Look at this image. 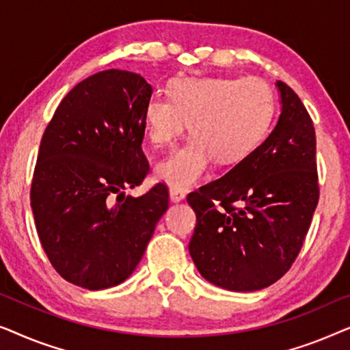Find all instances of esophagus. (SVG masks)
<instances>
[{"label":"esophagus","mask_w":350,"mask_h":350,"mask_svg":"<svg viewBox=\"0 0 350 350\" xmlns=\"http://www.w3.org/2000/svg\"><path fill=\"white\" fill-rule=\"evenodd\" d=\"M186 198V193L181 189H176V188H170V199L172 202H181Z\"/></svg>","instance_id":"esophagus-1"}]
</instances>
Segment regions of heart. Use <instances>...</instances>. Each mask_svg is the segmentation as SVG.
<instances>
[{
	"label": "heart",
	"instance_id": "b5f03b06",
	"mask_svg": "<svg viewBox=\"0 0 350 350\" xmlns=\"http://www.w3.org/2000/svg\"><path fill=\"white\" fill-rule=\"evenodd\" d=\"M275 114V94L267 81L247 78H183L169 97L152 95L143 108V127L152 145H174L185 132L193 137L157 165L172 188L188 189L207 174L212 159L237 164L260 146Z\"/></svg>",
	"mask_w": 350,
	"mask_h": 350
}]
</instances>
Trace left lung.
<instances>
[{"mask_svg": "<svg viewBox=\"0 0 350 350\" xmlns=\"http://www.w3.org/2000/svg\"><path fill=\"white\" fill-rule=\"evenodd\" d=\"M282 113L271 135L221 178L188 194L196 212L189 255L204 279L255 291L293 265L320 188L312 119L290 85L277 81Z\"/></svg>", "mask_w": 350, "mask_h": 350, "instance_id": "1", "label": "left lung"}]
</instances>
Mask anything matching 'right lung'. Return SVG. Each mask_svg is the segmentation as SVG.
I'll return each instance as SVG.
<instances>
[{"instance_id":"add662e5","label":"right lung","mask_w":350,"mask_h":350,"mask_svg":"<svg viewBox=\"0 0 350 350\" xmlns=\"http://www.w3.org/2000/svg\"><path fill=\"white\" fill-rule=\"evenodd\" d=\"M151 85L105 70L76 84L42 133L30 200L38 237L54 269L73 285L109 288L132 274L169 208L157 183L140 198L150 164L142 150Z\"/></svg>"}]
</instances>
